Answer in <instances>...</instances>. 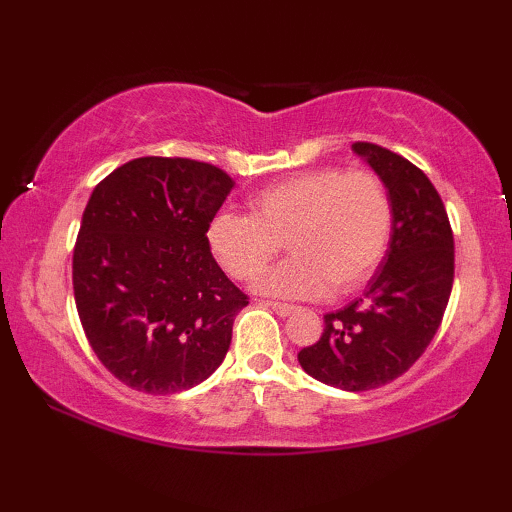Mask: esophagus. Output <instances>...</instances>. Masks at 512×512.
Masks as SVG:
<instances>
[{
	"label": "esophagus",
	"mask_w": 512,
	"mask_h": 512,
	"mask_svg": "<svg viewBox=\"0 0 512 512\" xmlns=\"http://www.w3.org/2000/svg\"><path fill=\"white\" fill-rule=\"evenodd\" d=\"M264 305L271 307L277 316H289V314H293V309H296L293 305H287V302H268L266 300Z\"/></svg>",
	"instance_id": "obj_1"
}]
</instances>
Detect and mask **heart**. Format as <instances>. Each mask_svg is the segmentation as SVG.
Returning <instances> with one entry per match:
<instances>
[{
    "instance_id": "heart-1",
    "label": "heart",
    "mask_w": 512,
    "mask_h": 512,
    "mask_svg": "<svg viewBox=\"0 0 512 512\" xmlns=\"http://www.w3.org/2000/svg\"><path fill=\"white\" fill-rule=\"evenodd\" d=\"M248 207L250 214H214L207 246L235 280L248 282L287 241L293 257L257 282L280 298L357 291L377 271L393 232L391 198L370 171H302L250 196Z\"/></svg>"
}]
</instances>
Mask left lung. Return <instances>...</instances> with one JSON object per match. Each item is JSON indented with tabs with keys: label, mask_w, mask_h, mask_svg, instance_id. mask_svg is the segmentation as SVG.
I'll list each match as a JSON object with an SVG mask.
<instances>
[{
	"label": "left lung",
	"mask_w": 512,
	"mask_h": 512,
	"mask_svg": "<svg viewBox=\"0 0 512 512\" xmlns=\"http://www.w3.org/2000/svg\"><path fill=\"white\" fill-rule=\"evenodd\" d=\"M352 151L388 189L391 241L363 296L325 314L323 334L298 361L323 384L359 393L404 375L436 336L454 284V235L443 198L415 164L370 142Z\"/></svg>",
	"instance_id": "8db88e82"
}]
</instances>
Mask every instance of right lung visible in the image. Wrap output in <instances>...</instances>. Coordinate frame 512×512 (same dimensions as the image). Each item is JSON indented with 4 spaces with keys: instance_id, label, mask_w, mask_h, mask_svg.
Segmentation results:
<instances>
[{
    "instance_id": "add662e5",
    "label": "right lung",
    "mask_w": 512,
    "mask_h": 512,
    "mask_svg": "<svg viewBox=\"0 0 512 512\" xmlns=\"http://www.w3.org/2000/svg\"><path fill=\"white\" fill-rule=\"evenodd\" d=\"M235 180L189 158H137L94 187L74 246L83 332L135 391L183 393L221 366L248 305L214 262L207 225Z\"/></svg>"
}]
</instances>
